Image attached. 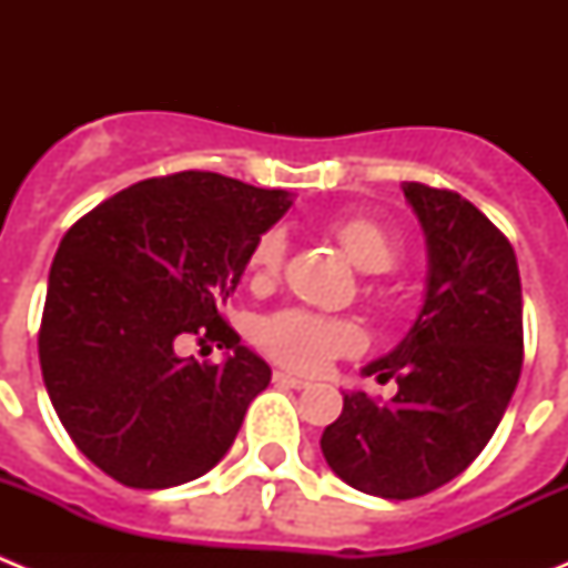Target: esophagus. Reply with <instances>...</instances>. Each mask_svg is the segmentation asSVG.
I'll list each match as a JSON object with an SVG mask.
<instances>
[{
	"label": "esophagus",
	"mask_w": 568,
	"mask_h": 568,
	"mask_svg": "<svg viewBox=\"0 0 568 568\" xmlns=\"http://www.w3.org/2000/svg\"><path fill=\"white\" fill-rule=\"evenodd\" d=\"M273 381H275V384H278V386H293V389H307V386H310L307 378H298V375H290V373H284V369H275Z\"/></svg>",
	"instance_id": "esophagus-1"
}]
</instances>
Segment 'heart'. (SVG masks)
Returning a JSON list of instances; mask_svg holds the SVG:
<instances>
[{
	"instance_id": "obj_1",
	"label": "heart",
	"mask_w": 568,
	"mask_h": 568,
	"mask_svg": "<svg viewBox=\"0 0 568 568\" xmlns=\"http://www.w3.org/2000/svg\"><path fill=\"white\" fill-rule=\"evenodd\" d=\"M344 253L364 273H384L398 261V239L389 227L364 213H341L327 222ZM287 239L281 230H267L255 239L247 255V273L253 287H270L284 270ZM258 346L278 364L315 373L338 355L358 353L364 346V333L355 321L333 318V315L310 313V310H278L258 324Z\"/></svg>"
}]
</instances>
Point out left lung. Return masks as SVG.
<instances>
[{
    "instance_id": "left-lung-1",
    "label": "left lung",
    "mask_w": 568,
    "mask_h": 568,
    "mask_svg": "<svg viewBox=\"0 0 568 568\" xmlns=\"http://www.w3.org/2000/svg\"><path fill=\"white\" fill-rule=\"evenodd\" d=\"M429 244L424 310L366 366L393 400L344 395L321 435L329 469L375 498L409 500L458 478L498 429L524 366V301L509 239L455 190L404 184Z\"/></svg>"
}]
</instances>
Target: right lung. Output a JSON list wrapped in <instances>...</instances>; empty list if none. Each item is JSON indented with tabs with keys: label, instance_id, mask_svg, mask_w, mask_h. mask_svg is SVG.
Instances as JSON below:
<instances>
[{
	"label": "right lung",
	"instance_id": "1",
	"mask_svg": "<svg viewBox=\"0 0 568 568\" xmlns=\"http://www.w3.org/2000/svg\"><path fill=\"white\" fill-rule=\"evenodd\" d=\"M284 190L184 170L110 195L50 264L39 364L50 404L104 475L133 489L187 484L224 458L270 366L222 304L250 247L287 213ZM184 337L230 348L184 359Z\"/></svg>",
	"mask_w": 568,
	"mask_h": 568
}]
</instances>
